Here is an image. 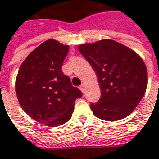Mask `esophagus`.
Instances as JSON below:
<instances>
[{"label": "esophagus", "instance_id": "34e87169", "mask_svg": "<svg viewBox=\"0 0 159 159\" xmlns=\"http://www.w3.org/2000/svg\"><path fill=\"white\" fill-rule=\"evenodd\" d=\"M79 88H80V90H81V91H82L83 93H84V92L85 91V86H84V84H82L80 85Z\"/></svg>", "mask_w": 159, "mask_h": 159}]
</instances>
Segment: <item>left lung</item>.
Returning a JSON list of instances; mask_svg holds the SVG:
<instances>
[{"mask_svg": "<svg viewBox=\"0 0 159 159\" xmlns=\"http://www.w3.org/2000/svg\"><path fill=\"white\" fill-rule=\"evenodd\" d=\"M93 67L100 84L101 97L90 104L94 115L106 121H117L130 115L143 98L148 73L141 57L113 40H101L78 46Z\"/></svg>", "mask_w": 159, "mask_h": 159, "instance_id": "left-lung-1", "label": "left lung"}]
</instances>
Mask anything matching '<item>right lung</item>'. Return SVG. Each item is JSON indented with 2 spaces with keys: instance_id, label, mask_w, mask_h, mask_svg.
I'll return each instance as SVG.
<instances>
[{
  "instance_id": "right-lung-1",
  "label": "right lung",
  "mask_w": 159,
  "mask_h": 159,
  "mask_svg": "<svg viewBox=\"0 0 159 159\" xmlns=\"http://www.w3.org/2000/svg\"><path fill=\"white\" fill-rule=\"evenodd\" d=\"M68 45L47 40L33 51L21 65L15 82L18 101L34 120L49 126L65 124L72 116L82 92L64 75L62 66Z\"/></svg>"
}]
</instances>
